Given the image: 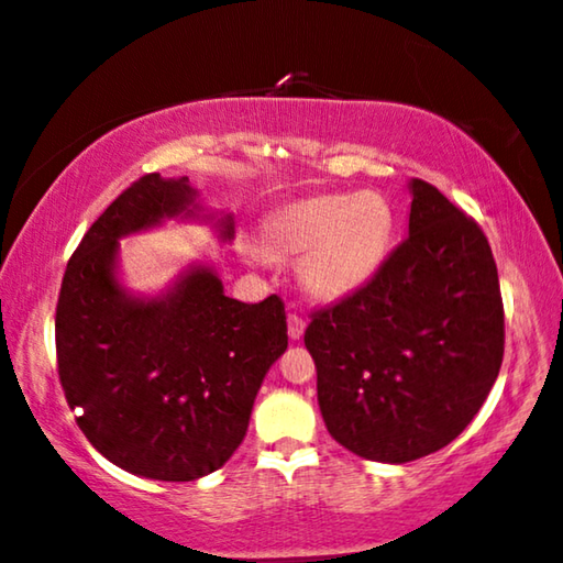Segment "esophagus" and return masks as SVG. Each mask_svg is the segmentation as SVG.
Wrapping results in <instances>:
<instances>
[{"label": "esophagus", "mask_w": 563, "mask_h": 563, "mask_svg": "<svg viewBox=\"0 0 563 563\" xmlns=\"http://www.w3.org/2000/svg\"><path fill=\"white\" fill-rule=\"evenodd\" d=\"M306 331V319L300 313H288V336L296 342V339L303 336Z\"/></svg>", "instance_id": "obj_1"}]
</instances>
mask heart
<instances>
[{
	"instance_id": "heart-1",
	"label": "heart",
	"mask_w": 563,
	"mask_h": 563,
	"mask_svg": "<svg viewBox=\"0 0 563 563\" xmlns=\"http://www.w3.org/2000/svg\"><path fill=\"white\" fill-rule=\"evenodd\" d=\"M393 211L379 194H329L275 211L263 227L267 255L303 257L306 288L344 298L379 271L390 247Z\"/></svg>"
}]
</instances>
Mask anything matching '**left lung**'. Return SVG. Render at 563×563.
Returning a JSON list of instances; mask_svg holds the SVG:
<instances>
[{
	"label": "left lung",
	"mask_w": 563,
	"mask_h": 563,
	"mask_svg": "<svg viewBox=\"0 0 563 563\" xmlns=\"http://www.w3.org/2000/svg\"><path fill=\"white\" fill-rule=\"evenodd\" d=\"M408 236L360 290L311 313L323 423L352 454L402 464L462 433L505 352L497 265L477 221L410 180Z\"/></svg>",
	"instance_id": "obj_1"
}]
</instances>
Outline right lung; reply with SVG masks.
<instances>
[{
    "instance_id": "right-lung-1",
    "label": "right lung",
    "mask_w": 563,
    "mask_h": 563,
    "mask_svg": "<svg viewBox=\"0 0 563 563\" xmlns=\"http://www.w3.org/2000/svg\"><path fill=\"white\" fill-rule=\"evenodd\" d=\"M188 178L147 173L107 206L68 260L55 308L58 377L91 446L124 472L191 482L240 446L271 364L288 350L280 296L242 303L209 267L142 300L114 278L120 236L194 213ZM232 240V219L221 221Z\"/></svg>"
}]
</instances>
